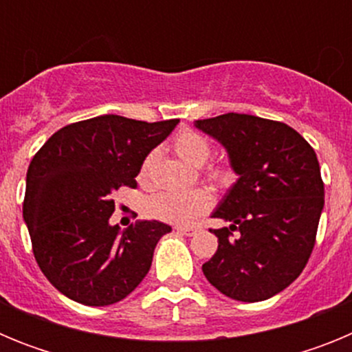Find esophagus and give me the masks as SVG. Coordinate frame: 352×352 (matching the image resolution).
I'll return each mask as SVG.
<instances>
[{"label":"esophagus","mask_w":352,"mask_h":352,"mask_svg":"<svg viewBox=\"0 0 352 352\" xmlns=\"http://www.w3.org/2000/svg\"><path fill=\"white\" fill-rule=\"evenodd\" d=\"M174 229H176L178 232H182V234H185V236H194V234H197V232H199L197 226H176Z\"/></svg>","instance_id":"1"}]
</instances>
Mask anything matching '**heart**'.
Instances as JSON below:
<instances>
[{"label": "heart", "mask_w": 352, "mask_h": 352, "mask_svg": "<svg viewBox=\"0 0 352 352\" xmlns=\"http://www.w3.org/2000/svg\"><path fill=\"white\" fill-rule=\"evenodd\" d=\"M174 153L178 155L182 160L190 164L194 167H201L206 164L211 157V144L203 133L195 132V130L185 129L176 133V138L170 142ZM157 160V153L149 151L142 158L141 166L138 170V182L141 185H148L151 182V174H153V166ZM206 178L211 183L219 186H229L234 182V170L229 166H211L204 170ZM211 206V195L204 188H195L188 192H158L153 197L148 199L146 203V211L149 217L153 219L164 220L170 223H188L194 220L197 214L204 213Z\"/></svg>", "instance_id": "1"}]
</instances>
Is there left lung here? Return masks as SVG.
<instances>
[{"label": "left lung", "instance_id": "left-lung-1", "mask_svg": "<svg viewBox=\"0 0 352 352\" xmlns=\"http://www.w3.org/2000/svg\"><path fill=\"white\" fill-rule=\"evenodd\" d=\"M195 126L227 149L238 182L210 229L219 248L203 273L213 287L238 301H263L296 280L316 245L324 183L312 146L282 121L227 113Z\"/></svg>", "mask_w": 352, "mask_h": 352}]
</instances>
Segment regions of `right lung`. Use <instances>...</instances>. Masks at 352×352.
I'll use <instances>...</instances> for the list:
<instances>
[{"label":"right lung","mask_w":352,"mask_h":352,"mask_svg":"<svg viewBox=\"0 0 352 352\" xmlns=\"http://www.w3.org/2000/svg\"><path fill=\"white\" fill-rule=\"evenodd\" d=\"M178 120L148 121L104 114L52 133L28 167L23 217L33 254L61 294L88 307L126 298L149 272L167 223L111 226L114 194L135 188L142 158Z\"/></svg>","instance_id":"add662e5"}]
</instances>
